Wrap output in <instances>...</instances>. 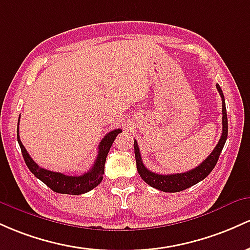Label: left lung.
Returning <instances> with one entry per match:
<instances>
[{"instance_id":"8db88e82","label":"left lung","mask_w":250,"mask_h":250,"mask_svg":"<svg viewBox=\"0 0 250 250\" xmlns=\"http://www.w3.org/2000/svg\"><path fill=\"white\" fill-rule=\"evenodd\" d=\"M216 88H217L218 93H220L221 98H222V134H221L218 144L216 145L212 152L207 157L206 161L202 162L195 169L188 171V172L172 173V175H159V173L152 172V171L147 170L145 167V165L143 164L138 144H137V140H134L133 146L134 156H136L137 170H138L139 176L143 178V181L146 182L148 186L164 192L183 191V190L188 189V188L197 184L198 182L203 181L211 172L212 169H214L216 163L218 161V157L221 155V151H222L224 144H226L227 137H228V118H227L224 95L218 83L216 85Z\"/></svg>"}]
</instances>
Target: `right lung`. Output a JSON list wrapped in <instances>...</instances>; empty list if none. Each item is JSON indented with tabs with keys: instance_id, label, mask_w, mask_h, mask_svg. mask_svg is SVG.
Here are the masks:
<instances>
[{
	"instance_id": "obj_1",
	"label": "right lung",
	"mask_w": 250,
	"mask_h": 250,
	"mask_svg": "<svg viewBox=\"0 0 250 250\" xmlns=\"http://www.w3.org/2000/svg\"><path fill=\"white\" fill-rule=\"evenodd\" d=\"M120 132H122V130L117 128V130L111 131V132H108L104 137L102 142H100L99 147H98L99 151H98V156L94 162V165L88 172H85L81 176H67L61 172H54V171L42 169L30 158L29 153L27 152L26 147L23 146L21 139H20L19 130L18 142L20 147H21L22 156H23L28 169L30 170V172L34 173L35 177H38L40 181L43 182L47 187L50 188L55 192L67 193V195H81V193L91 191L92 189H94L103 181L106 157H107V153L110 151L112 144H113L114 139H116V137Z\"/></svg>"
}]
</instances>
